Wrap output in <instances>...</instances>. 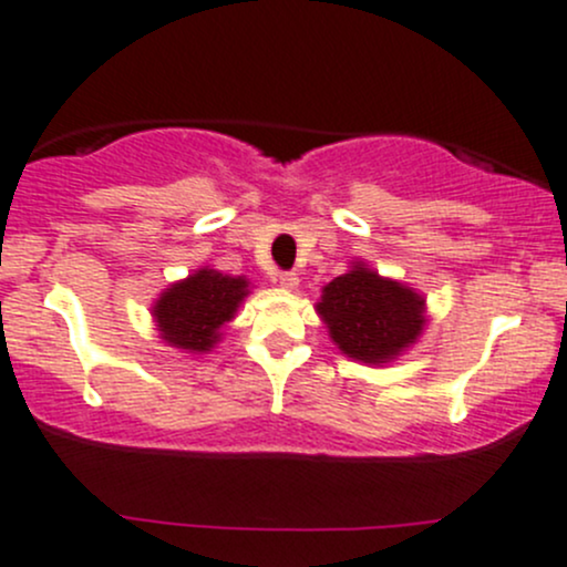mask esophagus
<instances>
[{
    "instance_id": "esophagus-1",
    "label": "esophagus",
    "mask_w": 567,
    "mask_h": 567,
    "mask_svg": "<svg viewBox=\"0 0 567 567\" xmlns=\"http://www.w3.org/2000/svg\"><path fill=\"white\" fill-rule=\"evenodd\" d=\"M277 282L282 285L285 290H296V288H299V274H296V271H279Z\"/></svg>"
}]
</instances>
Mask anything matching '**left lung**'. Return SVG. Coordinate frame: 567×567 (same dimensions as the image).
<instances>
[{
    "label": "left lung",
    "instance_id": "8db88e82",
    "mask_svg": "<svg viewBox=\"0 0 567 567\" xmlns=\"http://www.w3.org/2000/svg\"><path fill=\"white\" fill-rule=\"evenodd\" d=\"M318 312L339 350L363 363L391 361L424 329V299L361 264L326 285Z\"/></svg>",
    "mask_w": 567,
    "mask_h": 567
}]
</instances>
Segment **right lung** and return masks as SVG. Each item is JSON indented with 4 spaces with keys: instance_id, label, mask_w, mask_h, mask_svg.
<instances>
[{
    "instance_id": "1",
    "label": "right lung",
    "mask_w": 567,
    "mask_h": 567,
    "mask_svg": "<svg viewBox=\"0 0 567 567\" xmlns=\"http://www.w3.org/2000/svg\"><path fill=\"white\" fill-rule=\"evenodd\" d=\"M247 279L228 277L214 268H200L184 282L171 285L154 303L163 339L174 348L204 350L219 342V329L234 318L236 307L247 296Z\"/></svg>"
}]
</instances>
